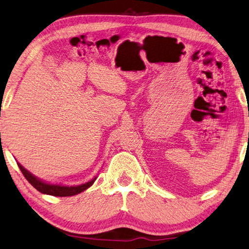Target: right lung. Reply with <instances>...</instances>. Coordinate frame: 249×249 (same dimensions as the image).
Wrapping results in <instances>:
<instances>
[{"label": "right lung", "instance_id": "add662e5", "mask_svg": "<svg viewBox=\"0 0 249 249\" xmlns=\"http://www.w3.org/2000/svg\"><path fill=\"white\" fill-rule=\"evenodd\" d=\"M18 164V167L20 168L21 173L23 174V176L26 177V179L30 182L32 186L36 188L38 192L44 193V194H48V196H75V194H79L83 191H85L86 189H89L90 186H92V183L95 182V180L97 177H95L90 181L80 184V186H72V187H67V186H61V184H52V183H47L43 180L36 178V176H33L31 173H29L26 168H23L20 164Z\"/></svg>", "mask_w": 249, "mask_h": 249}]
</instances>
